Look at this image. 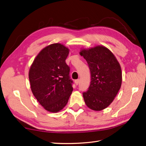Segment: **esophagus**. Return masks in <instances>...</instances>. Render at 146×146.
<instances>
[{
	"label": "esophagus",
	"mask_w": 146,
	"mask_h": 146,
	"mask_svg": "<svg viewBox=\"0 0 146 146\" xmlns=\"http://www.w3.org/2000/svg\"><path fill=\"white\" fill-rule=\"evenodd\" d=\"M79 83H80V80H79V79H77V80H75V83H76V85H78Z\"/></svg>",
	"instance_id": "obj_1"
}]
</instances>
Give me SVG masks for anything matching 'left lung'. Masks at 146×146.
Wrapping results in <instances>:
<instances>
[{"label":"left lung","instance_id":"8db88e82","mask_svg":"<svg viewBox=\"0 0 146 146\" xmlns=\"http://www.w3.org/2000/svg\"><path fill=\"white\" fill-rule=\"evenodd\" d=\"M91 72V84L83 96L87 107L101 111L112 103L122 84L121 68L115 56L108 48L97 46L82 48Z\"/></svg>","mask_w":146,"mask_h":146}]
</instances>
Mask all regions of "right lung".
<instances>
[{
  "instance_id": "1",
  "label": "right lung",
  "mask_w": 146,
  "mask_h": 146,
  "mask_svg": "<svg viewBox=\"0 0 146 146\" xmlns=\"http://www.w3.org/2000/svg\"><path fill=\"white\" fill-rule=\"evenodd\" d=\"M69 49L60 43L52 44L39 52L30 66L31 90L47 111L57 113L67 104L73 91L69 67L65 60Z\"/></svg>"
}]
</instances>
